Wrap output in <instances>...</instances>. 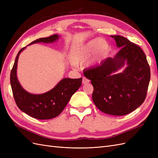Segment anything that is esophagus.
<instances>
[{"label":"esophagus","mask_w":158,"mask_h":158,"mask_svg":"<svg viewBox=\"0 0 158 158\" xmlns=\"http://www.w3.org/2000/svg\"><path fill=\"white\" fill-rule=\"evenodd\" d=\"M89 82V80L87 78H85V76H83V77H82V83L84 84H88Z\"/></svg>","instance_id":"obj_1"}]
</instances>
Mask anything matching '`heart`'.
<instances>
[{"instance_id": "obj_1", "label": "heart", "mask_w": 158, "mask_h": 158, "mask_svg": "<svg viewBox=\"0 0 158 158\" xmlns=\"http://www.w3.org/2000/svg\"><path fill=\"white\" fill-rule=\"evenodd\" d=\"M108 48V43L104 39L94 40L87 44L79 47L73 52L72 58L75 63H84L89 59L95 52L96 55L103 54Z\"/></svg>"}]
</instances>
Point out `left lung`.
I'll return each mask as SVG.
<instances>
[{
  "mask_svg": "<svg viewBox=\"0 0 158 158\" xmlns=\"http://www.w3.org/2000/svg\"><path fill=\"white\" fill-rule=\"evenodd\" d=\"M120 50L84 74L94 86L92 99L102 112L116 116L135 111L146 99L150 69L140 47L121 35H111ZM127 62L123 73L113 75Z\"/></svg>",
  "mask_w": 158,
  "mask_h": 158,
  "instance_id": "1",
  "label": "left lung"
}]
</instances>
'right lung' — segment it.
Segmentation results:
<instances>
[{
  "label": "right lung",
  "instance_id": "add662e5",
  "mask_svg": "<svg viewBox=\"0 0 158 158\" xmlns=\"http://www.w3.org/2000/svg\"><path fill=\"white\" fill-rule=\"evenodd\" d=\"M59 38L58 35L43 37L33 41L35 43H52ZM26 47L20 50L10 73V84L13 96L18 108L28 115L37 119H51L57 117L63 111L70 99L82 85V78H63L56 86L43 94H31L23 89L16 76L19 55Z\"/></svg>",
  "mask_w": 158,
  "mask_h": 158
}]
</instances>
